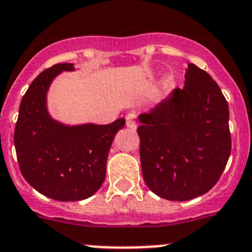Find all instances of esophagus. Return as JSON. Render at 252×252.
<instances>
[{"label": "esophagus", "instance_id": "esophagus-1", "mask_svg": "<svg viewBox=\"0 0 252 252\" xmlns=\"http://www.w3.org/2000/svg\"><path fill=\"white\" fill-rule=\"evenodd\" d=\"M126 126H127L130 130H136V127H137V125H136V122L133 121L132 119H127V121H126Z\"/></svg>", "mask_w": 252, "mask_h": 252}]
</instances>
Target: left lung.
Returning <instances> with one entry per match:
<instances>
[{"instance_id": "left-lung-1", "label": "left lung", "mask_w": 252, "mask_h": 252, "mask_svg": "<svg viewBox=\"0 0 252 252\" xmlns=\"http://www.w3.org/2000/svg\"><path fill=\"white\" fill-rule=\"evenodd\" d=\"M142 176L170 201H188L211 190L225 170L231 135L228 105L206 71L189 63L184 89L138 117Z\"/></svg>"}]
</instances>
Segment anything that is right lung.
<instances>
[{
    "mask_svg": "<svg viewBox=\"0 0 252 252\" xmlns=\"http://www.w3.org/2000/svg\"><path fill=\"white\" fill-rule=\"evenodd\" d=\"M57 63L37 76L21 100L15 147L21 174L34 190L56 201H80L94 195L106 176V162L125 119L108 125L66 126L48 115L46 94L62 71Z\"/></svg>",
    "mask_w": 252,
    "mask_h": 252,
    "instance_id": "obj_1",
    "label": "right lung"
}]
</instances>
